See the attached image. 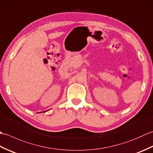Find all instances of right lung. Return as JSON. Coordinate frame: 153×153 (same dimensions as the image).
<instances>
[{
	"mask_svg": "<svg viewBox=\"0 0 153 153\" xmlns=\"http://www.w3.org/2000/svg\"><path fill=\"white\" fill-rule=\"evenodd\" d=\"M45 112H46V111H45Z\"/></svg>",
	"mask_w": 153,
	"mask_h": 153,
	"instance_id": "obj_1",
	"label": "right lung"
}]
</instances>
